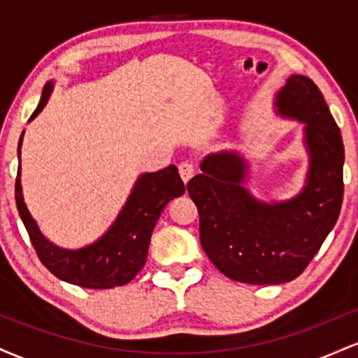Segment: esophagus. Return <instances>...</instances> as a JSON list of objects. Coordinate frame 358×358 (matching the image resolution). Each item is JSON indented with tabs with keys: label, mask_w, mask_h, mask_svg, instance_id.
Masks as SVG:
<instances>
[{
	"label": "esophagus",
	"mask_w": 358,
	"mask_h": 358,
	"mask_svg": "<svg viewBox=\"0 0 358 358\" xmlns=\"http://www.w3.org/2000/svg\"><path fill=\"white\" fill-rule=\"evenodd\" d=\"M178 170H180V176H182V180L185 183H187L188 180L193 176V173H195V166H193L192 162H182L180 163Z\"/></svg>",
	"instance_id": "1"
}]
</instances>
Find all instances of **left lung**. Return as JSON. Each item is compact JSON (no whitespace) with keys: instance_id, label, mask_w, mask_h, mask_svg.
Wrapping results in <instances>:
<instances>
[{"instance_id":"8db88e82","label":"left lung","mask_w":358,"mask_h":358,"mask_svg":"<svg viewBox=\"0 0 358 358\" xmlns=\"http://www.w3.org/2000/svg\"><path fill=\"white\" fill-rule=\"evenodd\" d=\"M278 114L305 122L310 155L303 190L286 202L264 203L242 187L248 163L236 151L205 156L187 190L200 215V244L220 273L249 285L298 278L322 248L343 200L342 134L322 90L291 76L276 96Z\"/></svg>"}]
</instances>
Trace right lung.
Masks as SVG:
<instances>
[{
    "label": "right lung",
    "mask_w": 358,
    "mask_h": 358,
    "mask_svg": "<svg viewBox=\"0 0 358 358\" xmlns=\"http://www.w3.org/2000/svg\"><path fill=\"white\" fill-rule=\"evenodd\" d=\"M52 89L53 82H47L42 99L30 116V121L45 108ZM22 143L23 133L18 143V158ZM20 176H22V168L18 166L15 183L16 207L36 256L53 276L89 289H110V287L127 285L136 276L146 262L156 220L159 219L163 208L170 200L185 193V185L175 165L155 173L141 175L109 231L94 244L72 250L52 244L40 232L23 200Z\"/></svg>",
    "instance_id": "obj_1"
}]
</instances>
